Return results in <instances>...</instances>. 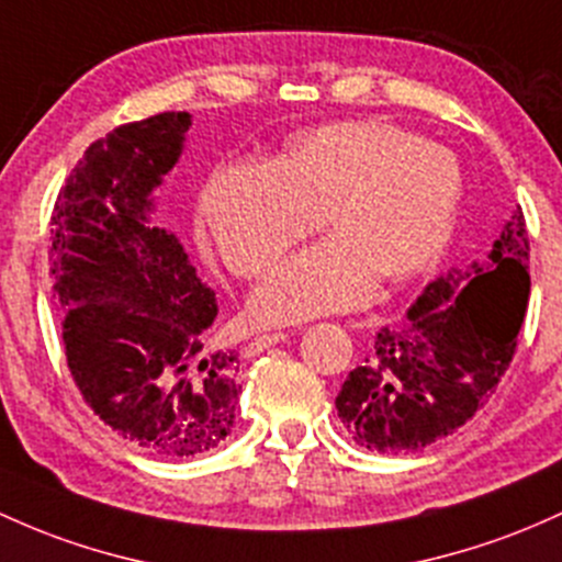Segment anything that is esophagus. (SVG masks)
<instances>
[{"mask_svg": "<svg viewBox=\"0 0 562 562\" xmlns=\"http://www.w3.org/2000/svg\"><path fill=\"white\" fill-rule=\"evenodd\" d=\"M285 338H288V333H282V330H269V333H261V336H256V338H252V341L248 344V347H245V355H248V357H252V355H261L263 349L274 347V344L285 341Z\"/></svg>", "mask_w": 562, "mask_h": 562, "instance_id": "esophagus-1", "label": "esophagus"}]
</instances>
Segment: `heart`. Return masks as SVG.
<instances>
[{
	"instance_id": "heart-1",
	"label": "heart",
	"mask_w": 562,
	"mask_h": 562,
	"mask_svg": "<svg viewBox=\"0 0 562 562\" xmlns=\"http://www.w3.org/2000/svg\"><path fill=\"white\" fill-rule=\"evenodd\" d=\"M461 205L442 146L386 122H336L295 135L274 162L234 159L202 194V226L237 277L263 274L301 237H333L288 258L252 295L263 323H295L371 299L440 261Z\"/></svg>"
}]
</instances>
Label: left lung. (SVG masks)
I'll return each mask as SVG.
<instances>
[{"label":"left lung","mask_w":562,"mask_h":562,"mask_svg":"<svg viewBox=\"0 0 562 562\" xmlns=\"http://www.w3.org/2000/svg\"><path fill=\"white\" fill-rule=\"evenodd\" d=\"M526 215L517 207L488 263L437 277L400 328H381L349 371L336 411L368 451L416 453L453 435L507 373L531 295Z\"/></svg>","instance_id":"left-lung-1"}]
</instances>
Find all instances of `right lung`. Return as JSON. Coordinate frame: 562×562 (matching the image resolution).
<instances>
[{"label":"right lung","instance_id":"obj_1","mask_svg":"<svg viewBox=\"0 0 562 562\" xmlns=\"http://www.w3.org/2000/svg\"><path fill=\"white\" fill-rule=\"evenodd\" d=\"M189 125V111H162L92 140L58 191L47 250L74 384L103 424L159 459L218 448L239 394L237 355L211 347L215 293L181 243L146 224Z\"/></svg>","mask_w":562,"mask_h":562}]
</instances>
